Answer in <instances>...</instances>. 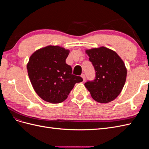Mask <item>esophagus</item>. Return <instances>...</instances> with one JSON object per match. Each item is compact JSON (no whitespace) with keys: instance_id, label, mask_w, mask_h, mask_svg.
I'll use <instances>...</instances> for the list:
<instances>
[{"instance_id":"34e87169","label":"esophagus","mask_w":149,"mask_h":149,"mask_svg":"<svg viewBox=\"0 0 149 149\" xmlns=\"http://www.w3.org/2000/svg\"><path fill=\"white\" fill-rule=\"evenodd\" d=\"M81 78H83V81H85V80H86V76H85V74H82L81 75Z\"/></svg>"}]
</instances>
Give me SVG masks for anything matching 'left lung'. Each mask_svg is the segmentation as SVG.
I'll return each mask as SVG.
<instances>
[{"mask_svg": "<svg viewBox=\"0 0 149 149\" xmlns=\"http://www.w3.org/2000/svg\"><path fill=\"white\" fill-rule=\"evenodd\" d=\"M96 72L93 81L84 83L93 100L100 103L114 100L125 83L127 69L114 51L101 47L86 50Z\"/></svg>", "mask_w": 149, "mask_h": 149, "instance_id": "obj_1", "label": "left lung"}]
</instances>
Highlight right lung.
<instances>
[{"instance_id":"obj_1","label":"right lung","mask_w":149,"mask_h":149,"mask_svg":"<svg viewBox=\"0 0 149 149\" xmlns=\"http://www.w3.org/2000/svg\"><path fill=\"white\" fill-rule=\"evenodd\" d=\"M70 50L49 45L35 52L30 57L26 68L32 86L38 95L47 102L64 101L76 83L83 81L81 76L72 74L66 63Z\"/></svg>"}]
</instances>
